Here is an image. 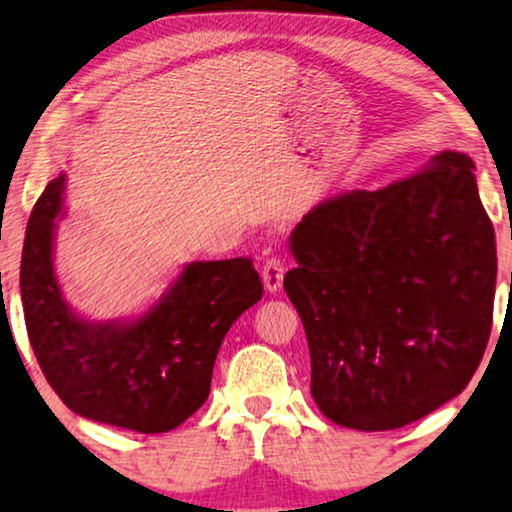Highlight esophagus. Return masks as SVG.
Instances as JSON below:
<instances>
[{"instance_id": "34e87169", "label": "esophagus", "mask_w": 512, "mask_h": 512, "mask_svg": "<svg viewBox=\"0 0 512 512\" xmlns=\"http://www.w3.org/2000/svg\"><path fill=\"white\" fill-rule=\"evenodd\" d=\"M263 283H265V290L267 292H276L281 288L283 283V274H286V265H283L281 258H267L263 263Z\"/></svg>"}]
</instances>
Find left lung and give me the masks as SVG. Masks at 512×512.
Masks as SVG:
<instances>
[{
  "instance_id": "obj_1",
  "label": "left lung",
  "mask_w": 512,
  "mask_h": 512,
  "mask_svg": "<svg viewBox=\"0 0 512 512\" xmlns=\"http://www.w3.org/2000/svg\"><path fill=\"white\" fill-rule=\"evenodd\" d=\"M472 158L317 204L290 236L283 279L331 422L401 429L467 388L492 329L497 247Z\"/></svg>"
}]
</instances>
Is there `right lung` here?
Returning <instances> with one entry per match:
<instances>
[{"label": "right lung", "mask_w": 512, "mask_h": 512, "mask_svg": "<svg viewBox=\"0 0 512 512\" xmlns=\"http://www.w3.org/2000/svg\"><path fill=\"white\" fill-rule=\"evenodd\" d=\"M65 174L33 206L20 292L29 342L47 383L88 420L138 433L177 429L208 399L231 324L263 297L251 258L183 267L158 304L131 322H90L65 304L54 274Z\"/></svg>", "instance_id": "add662e5"}]
</instances>
